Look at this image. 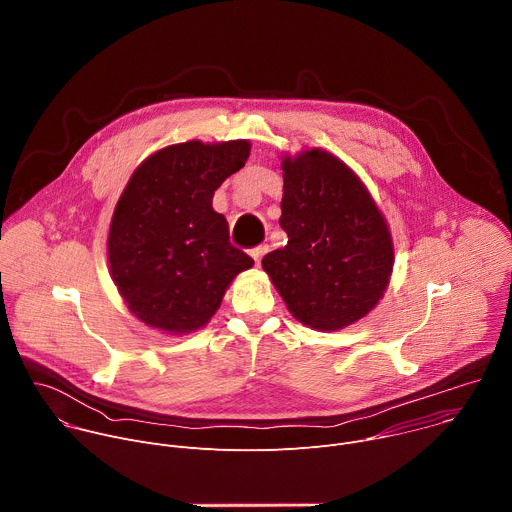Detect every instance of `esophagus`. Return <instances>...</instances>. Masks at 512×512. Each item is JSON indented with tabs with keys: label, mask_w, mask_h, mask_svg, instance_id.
Here are the masks:
<instances>
[{
	"label": "esophagus",
	"mask_w": 512,
	"mask_h": 512,
	"mask_svg": "<svg viewBox=\"0 0 512 512\" xmlns=\"http://www.w3.org/2000/svg\"><path fill=\"white\" fill-rule=\"evenodd\" d=\"M267 251H269V247H267V245H259V247H255V249H251V251H249V253H251V257H253V259H255V263H257V265H259V261H261V257H263V255H265V253H267Z\"/></svg>",
	"instance_id": "obj_1"
}]
</instances>
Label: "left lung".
<instances>
[{"mask_svg": "<svg viewBox=\"0 0 512 512\" xmlns=\"http://www.w3.org/2000/svg\"><path fill=\"white\" fill-rule=\"evenodd\" d=\"M281 170L287 245L261 265L296 320L322 332L346 328L389 285L395 253L385 216L360 178L320 148L285 156Z\"/></svg>", "mask_w": 512, "mask_h": 512, "instance_id": "1", "label": "left lung"}]
</instances>
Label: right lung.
<instances>
[{
    "label": "right lung",
    "mask_w": 512,
    "mask_h": 512,
    "mask_svg": "<svg viewBox=\"0 0 512 512\" xmlns=\"http://www.w3.org/2000/svg\"><path fill=\"white\" fill-rule=\"evenodd\" d=\"M247 139L168 145L143 160L111 218L107 257L135 318L168 334L202 328L231 281L253 259L229 243V223L212 208L214 190L239 172Z\"/></svg>",
    "instance_id": "obj_1"
}]
</instances>
